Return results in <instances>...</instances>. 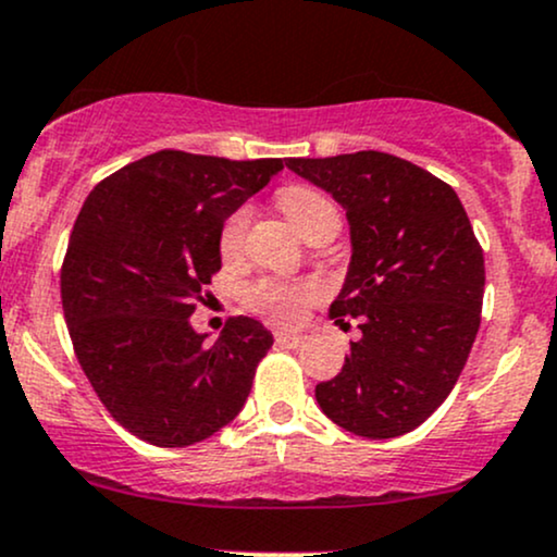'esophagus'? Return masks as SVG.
Wrapping results in <instances>:
<instances>
[{"instance_id": "34e87169", "label": "esophagus", "mask_w": 557, "mask_h": 557, "mask_svg": "<svg viewBox=\"0 0 557 557\" xmlns=\"http://www.w3.org/2000/svg\"><path fill=\"white\" fill-rule=\"evenodd\" d=\"M276 345L284 347V349H297L299 345H302V336H299V334H284V331H278Z\"/></svg>"}]
</instances>
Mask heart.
<instances>
[{"mask_svg": "<svg viewBox=\"0 0 557 557\" xmlns=\"http://www.w3.org/2000/svg\"><path fill=\"white\" fill-rule=\"evenodd\" d=\"M278 202L305 239L323 221L339 218L336 215V208L331 205V199L323 197L318 189H312V186H286V189H281ZM249 218H252V210L236 208L223 221L221 234H218V249H221V255L226 260H234L242 252V247H245ZM318 295H321V289L312 281L260 278L245 289V302L249 310L260 312L262 318H268L276 326H297L310 305L318 299Z\"/></svg>", "mask_w": 557, "mask_h": 557, "instance_id": "obj_1", "label": "heart"}]
</instances>
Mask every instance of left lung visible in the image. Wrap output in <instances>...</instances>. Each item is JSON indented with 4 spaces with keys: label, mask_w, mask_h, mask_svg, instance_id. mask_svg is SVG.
Masks as SVG:
<instances>
[{
    "label": "left lung",
    "mask_w": 557,
    "mask_h": 557,
    "mask_svg": "<svg viewBox=\"0 0 557 557\" xmlns=\"http://www.w3.org/2000/svg\"><path fill=\"white\" fill-rule=\"evenodd\" d=\"M347 210L352 260L329 315L355 318L345 366L315 386L336 426L392 440L421 426L463 371L481 323L484 252L449 184L395 154L289 158Z\"/></svg>",
    "instance_id": "left-lung-1"
}]
</instances>
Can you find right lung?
<instances>
[{
	"instance_id": "right-lung-1",
	"label": "right lung",
	"mask_w": 557,
	"mask_h": 557,
	"mask_svg": "<svg viewBox=\"0 0 557 557\" xmlns=\"http://www.w3.org/2000/svg\"><path fill=\"white\" fill-rule=\"evenodd\" d=\"M281 168L162 149L86 197L62 260V312L99 403L141 442L197 445L245 408L273 334L236 315L208 345L189 315L221 271L223 221Z\"/></svg>"
}]
</instances>
